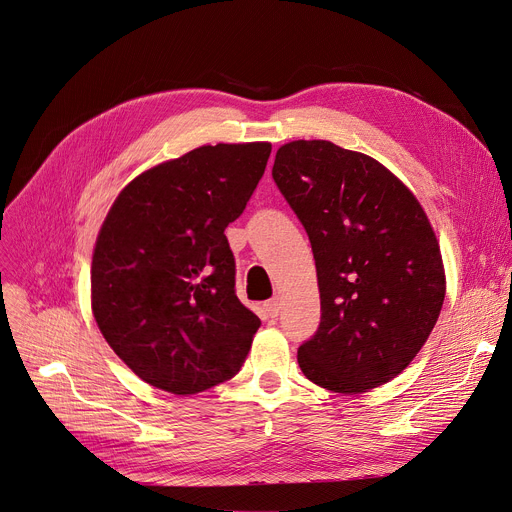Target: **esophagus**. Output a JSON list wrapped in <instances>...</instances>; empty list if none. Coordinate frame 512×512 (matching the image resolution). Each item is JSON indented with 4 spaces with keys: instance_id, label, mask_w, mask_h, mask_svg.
I'll list each match as a JSON object with an SVG mask.
<instances>
[{
    "instance_id": "esophagus-1",
    "label": "esophagus",
    "mask_w": 512,
    "mask_h": 512,
    "mask_svg": "<svg viewBox=\"0 0 512 512\" xmlns=\"http://www.w3.org/2000/svg\"><path fill=\"white\" fill-rule=\"evenodd\" d=\"M265 310H267V314H269L271 318H275L277 314H280V310H282V302H280V298H271V300H267V302H265Z\"/></svg>"
}]
</instances>
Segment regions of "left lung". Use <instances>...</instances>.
Here are the masks:
<instances>
[{
  "label": "left lung",
  "mask_w": 512,
  "mask_h": 512,
  "mask_svg": "<svg viewBox=\"0 0 512 512\" xmlns=\"http://www.w3.org/2000/svg\"><path fill=\"white\" fill-rule=\"evenodd\" d=\"M271 175L316 261L320 324L298 349L304 376L339 394L390 382L429 339L445 298L425 210L382 163L329 141L280 147Z\"/></svg>",
  "instance_id": "1"
}]
</instances>
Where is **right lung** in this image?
<instances>
[{
	"instance_id": "obj_1",
	"label": "right lung",
	"mask_w": 512,
	"mask_h": 512,
	"mask_svg": "<svg viewBox=\"0 0 512 512\" xmlns=\"http://www.w3.org/2000/svg\"><path fill=\"white\" fill-rule=\"evenodd\" d=\"M269 143L200 147L132 179L91 261V308L147 384L198 394L241 369L261 320L235 294L224 228L263 177Z\"/></svg>"
}]
</instances>
